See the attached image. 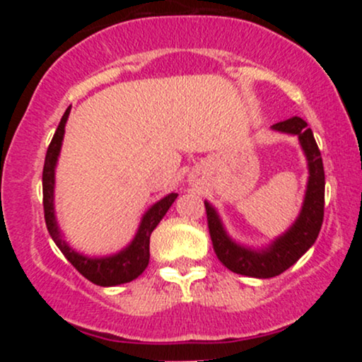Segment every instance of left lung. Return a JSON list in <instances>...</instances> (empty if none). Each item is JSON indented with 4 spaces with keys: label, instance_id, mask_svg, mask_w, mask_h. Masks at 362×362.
Segmentation results:
<instances>
[{
    "label": "left lung",
    "instance_id": "left-lung-1",
    "mask_svg": "<svg viewBox=\"0 0 362 362\" xmlns=\"http://www.w3.org/2000/svg\"><path fill=\"white\" fill-rule=\"evenodd\" d=\"M274 131L294 134L300 139V144L305 151L308 161V185H306L305 201H303L301 213L293 226L279 238H276L269 247L262 250L243 247L233 242L224 230L221 219L209 202L204 201L207 226L213 240V248L221 260L224 267L231 272L242 274L248 277H259L269 279L288 271L293 264L308 248L317 242L320 228L323 223V206H325V172H323V161L313 132L301 117H291L272 126Z\"/></svg>",
    "mask_w": 362,
    "mask_h": 362
}]
</instances>
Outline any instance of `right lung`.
<instances>
[{
  "label": "right lung",
  "mask_w": 362,
  "mask_h": 362,
  "mask_svg": "<svg viewBox=\"0 0 362 362\" xmlns=\"http://www.w3.org/2000/svg\"><path fill=\"white\" fill-rule=\"evenodd\" d=\"M71 107H68L62 115L59 126H57L54 138L47 148L45 155L44 172H42V194H44V218L47 224L49 235L52 236L54 243L57 248L64 253V257L71 262V265L81 274L83 277L93 282L97 286H117L124 282L134 281L136 277L144 272L149 262V236L153 230L158 226V223L167 214L170 206L177 199L178 194H168L167 197L160 199L156 204H153L144 213L141 224L138 228L134 240L127 245L124 250H120L115 255L109 257H86L81 253L74 252L68 243L62 240L59 226H57L56 214H54V172H56L57 156H59L62 138H64V126L69 117Z\"/></svg>",
  "instance_id": "obj_1"
}]
</instances>
